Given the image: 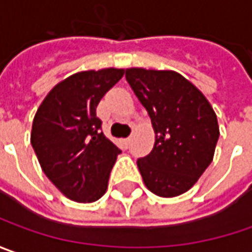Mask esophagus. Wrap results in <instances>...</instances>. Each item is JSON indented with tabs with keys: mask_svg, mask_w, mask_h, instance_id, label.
<instances>
[{
	"mask_svg": "<svg viewBox=\"0 0 252 252\" xmlns=\"http://www.w3.org/2000/svg\"><path fill=\"white\" fill-rule=\"evenodd\" d=\"M123 142H124V145H126V148H128V145H129V142H131V138H129V137L126 138V139H124Z\"/></svg>",
	"mask_w": 252,
	"mask_h": 252,
	"instance_id": "34e87169",
	"label": "esophagus"
}]
</instances>
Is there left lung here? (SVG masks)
I'll use <instances>...</instances> for the list:
<instances>
[{"label":"left lung","mask_w":252,"mask_h":252,"mask_svg":"<svg viewBox=\"0 0 252 252\" xmlns=\"http://www.w3.org/2000/svg\"><path fill=\"white\" fill-rule=\"evenodd\" d=\"M126 79L155 131L154 149L137 160L145 186L160 197L179 196L213 160L217 117L206 97L176 71L134 67L126 69Z\"/></svg>","instance_id":"1"}]
</instances>
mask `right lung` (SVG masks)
<instances>
[{
    "mask_svg": "<svg viewBox=\"0 0 252 252\" xmlns=\"http://www.w3.org/2000/svg\"><path fill=\"white\" fill-rule=\"evenodd\" d=\"M123 69L80 71L52 89L38 108L31 144L49 181L71 200L92 203L105 193L121 149L101 131L100 100Z\"/></svg>",
    "mask_w": 252,
    "mask_h": 252,
    "instance_id": "add662e5",
    "label": "right lung"
}]
</instances>
